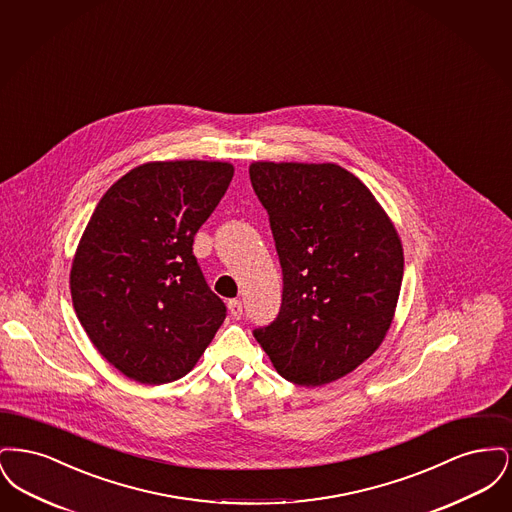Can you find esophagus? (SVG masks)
Masks as SVG:
<instances>
[{
    "mask_svg": "<svg viewBox=\"0 0 512 512\" xmlns=\"http://www.w3.org/2000/svg\"><path fill=\"white\" fill-rule=\"evenodd\" d=\"M228 311H230V315H232V318H242V315H244V307H242V301L240 299H230L228 301Z\"/></svg>",
    "mask_w": 512,
    "mask_h": 512,
    "instance_id": "esophagus-1",
    "label": "esophagus"
}]
</instances>
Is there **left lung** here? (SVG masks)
Masks as SVG:
<instances>
[{
    "label": "left lung",
    "mask_w": 512,
    "mask_h": 512,
    "mask_svg": "<svg viewBox=\"0 0 512 512\" xmlns=\"http://www.w3.org/2000/svg\"><path fill=\"white\" fill-rule=\"evenodd\" d=\"M282 267V305L253 330L274 368L297 386L349 374L390 330L403 247L365 184L332 163H253Z\"/></svg>",
    "instance_id": "1"
}]
</instances>
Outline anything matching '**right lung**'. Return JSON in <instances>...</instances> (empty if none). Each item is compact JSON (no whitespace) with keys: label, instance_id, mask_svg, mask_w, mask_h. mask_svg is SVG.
<instances>
[{"label":"right lung","instance_id":"1","mask_svg":"<svg viewBox=\"0 0 512 512\" xmlns=\"http://www.w3.org/2000/svg\"><path fill=\"white\" fill-rule=\"evenodd\" d=\"M232 176L217 161L146 163L105 192L84 230L71 268L76 317L140 384L186 376L226 318L192 245Z\"/></svg>","mask_w":512,"mask_h":512}]
</instances>
